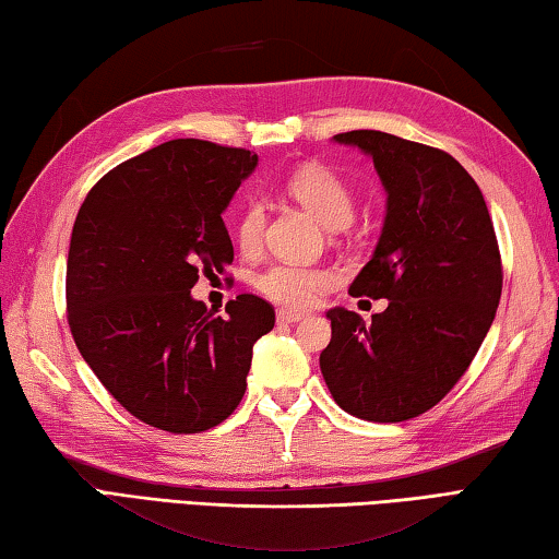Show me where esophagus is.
Here are the masks:
<instances>
[{"label": "esophagus", "instance_id": "34e87169", "mask_svg": "<svg viewBox=\"0 0 559 559\" xmlns=\"http://www.w3.org/2000/svg\"><path fill=\"white\" fill-rule=\"evenodd\" d=\"M305 314L301 311H289V309H280L277 311V321L280 324H295V321H301Z\"/></svg>", "mask_w": 559, "mask_h": 559}]
</instances>
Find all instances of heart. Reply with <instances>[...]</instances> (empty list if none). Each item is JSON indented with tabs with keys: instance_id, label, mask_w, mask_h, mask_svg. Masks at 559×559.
Masks as SVG:
<instances>
[{
	"instance_id": "obj_1",
	"label": "heart",
	"mask_w": 559,
	"mask_h": 559,
	"mask_svg": "<svg viewBox=\"0 0 559 559\" xmlns=\"http://www.w3.org/2000/svg\"><path fill=\"white\" fill-rule=\"evenodd\" d=\"M285 191L326 228H344L354 218V191L344 176H338L329 166L307 164L292 171L285 181ZM264 223H267V215H264V205L260 201H248L242 205L233 233L245 254H254L262 248ZM336 280L338 274L324 264L274 262L254 277V287L274 305L307 309L314 305L319 292L334 287Z\"/></svg>"
}]
</instances>
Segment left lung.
<instances>
[{
	"mask_svg": "<svg viewBox=\"0 0 559 559\" xmlns=\"http://www.w3.org/2000/svg\"><path fill=\"white\" fill-rule=\"evenodd\" d=\"M373 156L388 215L354 297L388 299L366 324L331 309L321 373L348 415L405 423L432 409L472 366L493 324L503 264L484 193L452 154L403 136H334Z\"/></svg>",
	"mask_w": 559,
	"mask_h": 559,
	"instance_id": "1",
	"label": "left lung"
}]
</instances>
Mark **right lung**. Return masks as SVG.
Masks as SVG:
<instances>
[{"label":"right lung","instance_id":"1","mask_svg":"<svg viewBox=\"0 0 559 559\" xmlns=\"http://www.w3.org/2000/svg\"><path fill=\"white\" fill-rule=\"evenodd\" d=\"M258 154L171 140L97 181L68 250V326L85 364L127 413L171 435L228 419L248 388L252 346L274 326L254 295L213 317L191 297L233 262L221 213ZM228 280V277H225Z\"/></svg>","mask_w":559,"mask_h":559}]
</instances>
